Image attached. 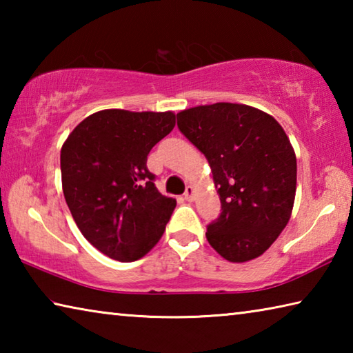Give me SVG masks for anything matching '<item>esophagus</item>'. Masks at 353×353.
I'll return each mask as SVG.
<instances>
[{
	"label": "esophagus",
	"mask_w": 353,
	"mask_h": 353,
	"mask_svg": "<svg viewBox=\"0 0 353 353\" xmlns=\"http://www.w3.org/2000/svg\"><path fill=\"white\" fill-rule=\"evenodd\" d=\"M194 193H196V191H194L193 185H188L187 190H185V193H183V198L187 199L188 202H193L194 201Z\"/></svg>",
	"instance_id": "obj_1"
}]
</instances>
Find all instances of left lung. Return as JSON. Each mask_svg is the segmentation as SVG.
Masks as SVG:
<instances>
[{
  "instance_id": "obj_1",
  "label": "left lung",
  "mask_w": 353,
  "mask_h": 353,
  "mask_svg": "<svg viewBox=\"0 0 353 353\" xmlns=\"http://www.w3.org/2000/svg\"><path fill=\"white\" fill-rule=\"evenodd\" d=\"M177 128L205 155L221 199L210 246L232 263L260 256L286 227L296 196V154L283 128L255 107L232 103L177 113Z\"/></svg>"
}]
</instances>
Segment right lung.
<instances>
[{
  "mask_svg": "<svg viewBox=\"0 0 353 353\" xmlns=\"http://www.w3.org/2000/svg\"><path fill=\"white\" fill-rule=\"evenodd\" d=\"M174 126L172 112L107 109L87 117L63 143L65 201L82 235L113 260L145 256L176 208L146 166L149 151Z\"/></svg>",
  "mask_w": 353,
  "mask_h": 353,
  "instance_id": "add662e5",
  "label": "right lung"
}]
</instances>
